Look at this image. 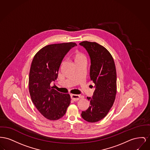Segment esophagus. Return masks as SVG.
Returning <instances> with one entry per match:
<instances>
[{"mask_svg": "<svg viewBox=\"0 0 150 150\" xmlns=\"http://www.w3.org/2000/svg\"><path fill=\"white\" fill-rule=\"evenodd\" d=\"M71 99L73 101H77L80 98V96L79 95L71 94Z\"/></svg>", "mask_w": 150, "mask_h": 150, "instance_id": "1", "label": "esophagus"}]
</instances>
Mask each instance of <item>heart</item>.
<instances>
[{"label":"heart","mask_w":150,"mask_h":150,"mask_svg":"<svg viewBox=\"0 0 150 150\" xmlns=\"http://www.w3.org/2000/svg\"><path fill=\"white\" fill-rule=\"evenodd\" d=\"M74 59L76 64L81 62H87L86 56L82 52L79 51H77L75 52L74 55ZM64 61H63L62 63H64Z\"/></svg>","instance_id":"obj_1"}]
</instances>
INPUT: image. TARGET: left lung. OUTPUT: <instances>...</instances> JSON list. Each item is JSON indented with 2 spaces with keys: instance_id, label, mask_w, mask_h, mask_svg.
<instances>
[{
  "instance_id": "obj_1",
  "label": "left lung",
  "mask_w": 150,
  "mask_h": 150,
  "mask_svg": "<svg viewBox=\"0 0 150 150\" xmlns=\"http://www.w3.org/2000/svg\"><path fill=\"white\" fill-rule=\"evenodd\" d=\"M79 45L86 48L90 57V76L95 85L93 98H87L90 106L81 116L87 122H96L106 116L116 99V67L110 52L102 45L86 40Z\"/></svg>"
}]
</instances>
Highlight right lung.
Segmentation results:
<instances>
[{"label": "right lung", "mask_w": 150, "mask_h": 150, "mask_svg": "<svg viewBox=\"0 0 150 150\" xmlns=\"http://www.w3.org/2000/svg\"><path fill=\"white\" fill-rule=\"evenodd\" d=\"M76 45L68 42L49 45L41 48L32 61L29 77V90L37 109L50 120L62 118L71 103L69 94H62L51 86L57 78L64 56Z\"/></svg>", "instance_id": "add662e5"}]
</instances>
